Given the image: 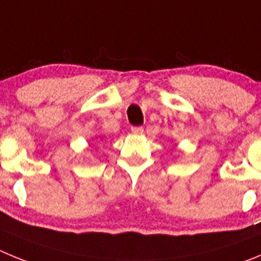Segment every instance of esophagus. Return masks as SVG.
<instances>
[{"label": "esophagus", "mask_w": 261, "mask_h": 261, "mask_svg": "<svg viewBox=\"0 0 261 261\" xmlns=\"http://www.w3.org/2000/svg\"><path fill=\"white\" fill-rule=\"evenodd\" d=\"M143 131H144V128L142 126H133L131 127V133L135 134V135H140V134H143Z\"/></svg>", "instance_id": "obj_1"}]
</instances>
